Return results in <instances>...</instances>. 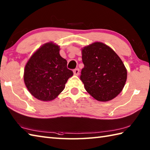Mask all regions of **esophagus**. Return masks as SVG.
Listing matches in <instances>:
<instances>
[{
	"instance_id": "34e87169",
	"label": "esophagus",
	"mask_w": 150,
	"mask_h": 150,
	"mask_svg": "<svg viewBox=\"0 0 150 150\" xmlns=\"http://www.w3.org/2000/svg\"><path fill=\"white\" fill-rule=\"evenodd\" d=\"M79 71H80V70H79V68H77V69H75L74 70H73V73H74L75 75H79Z\"/></svg>"
}]
</instances>
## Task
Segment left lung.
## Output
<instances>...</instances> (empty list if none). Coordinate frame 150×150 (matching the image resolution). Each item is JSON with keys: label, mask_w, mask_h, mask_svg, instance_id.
Masks as SVG:
<instances>
[{"label": "left lung", "mask_w": 150, "mask_h": 150, "mask_svg": "<svg viewBox=\"0 0 150 150\" xmlns=\"http://www.w3.org/2000/svg\"><path fill=\"white\" fill-rule=\"evenodd\" d=\"M84 64L81 80L85 90L95 99H113L124 87L127 69L119 55L103 42H95L82 48Z\"/></svg>", "instance_id": "1"}]
</instances>
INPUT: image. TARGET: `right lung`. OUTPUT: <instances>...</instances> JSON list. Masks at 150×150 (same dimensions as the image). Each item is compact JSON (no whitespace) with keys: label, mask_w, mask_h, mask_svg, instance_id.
<instances>
[{"label":"right lung","mask_w":150,"mask_h":150,"mask_svg":"<svg viewBox=\"0 0 150 150\" xmlns=\"http://www.w3.org/2000/svg\"><path fill=\"white\" fill-rule=\"evenodd\" d=\"M60 46L53 42L41 46L25 66L24 81L30 93L38 100L51 101L65 88L73 75L67 61L60 55Z\"/></svg>","instance_id":"add662e5"}]
</instances>
